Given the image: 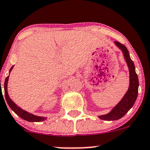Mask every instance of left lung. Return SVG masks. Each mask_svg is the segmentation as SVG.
Returning <instances> with one entry per match:
<instances>
[{
  "mask_svg": "<svg viewBox=\"0 0 150 150\" xmlns=\"http://www.w3.org/2000/svg\"><path fill=\"white\" fill-rule=\"evenodd\" d=\"M114 43L117 48H120L122 51L124 59L128 65V70H129V86H128V91L125 93L121 100L112 109L110 112L98 116L101 120H110V121L120 119L129 111L130 109L134 106L137 100L139 89V78L135 70V65L134 64V62L131 60L130 57L128 49L124 45L121 44L119 42L115 41Z\"/></svg>",
  "mask_w": 150,
  "mask_h": 150,
  "instance_id": "left-lung-1",
  "label": "left lung"
}]
</instances>
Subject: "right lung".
<instances>
[{"instance_id": "obj_1", "label": "right lung", "mask_w": 150, "mask_h": 150, "mask_svg": "<svg viewBox=\"0 0 150 150\" xmlns=\"http://www.w3.org/2000/svg\"><path fill=\"white\" fill-rule=\"evenodd\" d=\"M14 66V65H13ZM13 66H12L11 67V69H9V75L10 72H11L12 69H13ZM9 75L6 78L5 80V83H4V92H5V99L6 100L7 104H8L9 107L18 116L21 117V118L24 119V120H27V121L29 122H41V121H44L45 120H46L47 117H40V116H37L35 115L32 114V113L28 112L25 111L23 109H22L21 107H19V106L16 105L13 101L11 99V98L8 96V90H7V86H8V78H9Z\"/></svg>"}]
</instances>
